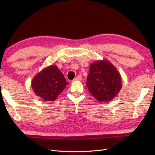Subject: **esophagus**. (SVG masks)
Segmentation results:
<instances>
[{
    "label": "esophagus",
    "mask_w": 155,
    "mask_h": 155,
    "mask_svg": "<svg viewBox=\"0 0 155 155\" xmlns=\"http://www.w3.org/2000/svg\"><path fill=\"white\" fill-rule=\"evenodd\" d=\"M82 80V77H81V75H78V76H77V77H75L74 78V81H81Z\"/></svg>",
    "instance_id": "obj_1"
}]
</instances>
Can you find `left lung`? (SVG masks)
<instances>
[{"label": "left lung", "mask_w": 155, "mask_h": 155, "mask_svg": "<svg viewBox=\"0 0 155 155\" xmlns=\"http://www.w3.org/2000/svg\"><path fill=\"white\" fill-rule=\"evenodd\" d=\"M86 84L98 101L108 102L119 93L122 78L116 67L110 61L103 59L91 64Z\"/></svg>", "instance_id": "8db88e82"}]
</instances>
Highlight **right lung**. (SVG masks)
Wrapping results in <instances>:
<instances>
[{
    "mask_svg": "<svg viewBox=\"0 0 155 155\" xmlns=\"http://www.w3.org/2000/svg\"><path fill=\"white\" fill-rule=\"evenodd\" d=\"M68 84L57 66L51 65L35 76L31 87L35 94L44 101H54Z\"/></svg>",
    "mask_w": 155,
    "mask_h": 155,
    "instance_id": "1",
    "label": "right lung"
}]
</instances>
